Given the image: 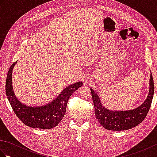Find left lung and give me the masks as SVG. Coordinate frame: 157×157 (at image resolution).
<instances>
[{
  "label": "left lung",
  "instance_id": "1",
  "mask_svg": "<svg viewBox=\"0 0 157 157\" xmlns=\"http://www.w3.org/2000/svg\"><path fill=\"white\" fill-rule=\"evenodd\" d=\"M154 88V82L151 73L149 93L144 102L138 108L123 111H110L101 105L99 96L90 88L96 118L101 125L108 130L121 131L134 128L142 122L147 115L153 98Z\"/></svg>",
  "mask_w": 157,
  "mask_h": 157
}]
</instances>
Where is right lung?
<instances>
[{
	"mask_svg": "<svg viewBox=\"0 0 157 157\" xmlns=\"http://www.w3.org/2000/svg\"><path fill=\"white\" fill-rule=\"evenodd\" d=\"M15 62L10 67L6 79V94L17 117L25 125L33 128L51 129L57 125L61 121L66 112V107L70 96L83 83L78 82L68 86L58 97L45 106H28L20 102L15 97L12 87V70Z\"/></svg>",
	"mask_w": 157,
	"mask_h": 157,
	"instance_id": "1",
	"label": "right lung"
}]
</instances>
